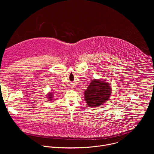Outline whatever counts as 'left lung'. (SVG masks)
<instances>
[{
	"mask_svg": "<svg viewBox=\"0 0 154 154\" xmlns=\"http://www.w3.org/2000/svg\"><path fill=\"white\" fill-rule=\"evenodd\" d=\"M112 94V88L108 82L100 79L92 80L86 90L84 97L89 107H97L107 101Z\"/></svg>",
	"mask_w": 154,
	"mask_h": 154,
	"instance_id": "left-lung-1",
	"label": "left lung"
}]
</instances>
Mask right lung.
Here are the masks:
<instances>
[{
  "label": "right lung",
  "instance_id": "1",
  "mask_svg": "<svg viewBox=\"0 0 154 154\" xmlns=\"http://www.w3.org/2000/svg\"><path fill=\"white\" fill-rule=\"evenodd\" d=\"M48 98L49 99V101H51L52 100V99H53V94L52 93H49L48 94Z\"/></svg>",
  "mask_w": 154,
  "mask_h": 154
}]
</instances>
